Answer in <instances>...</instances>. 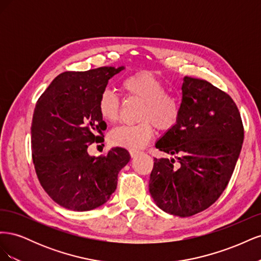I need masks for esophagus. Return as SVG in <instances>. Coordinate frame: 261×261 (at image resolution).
Instances as JSON below:
<instances>
[{"instance_id": "esophagus-1", "label": "esophagus", "mask_w": 261, "mask_h": 261, "mask_svg": "<svg viewBox=\"0 0 261 261\" xmlns=\"http://www.w3.org/2000/svg\"><path fill=\"white\" fill-rule=\"evenodd\" d=\"M140 152L137 151V150H129V154L132 158H136Z\"/></svg>"}]
</instances>
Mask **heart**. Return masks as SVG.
<instances>
[{"label":"heart","instance_id":"heart-1","mask_svg":"<svg viewBox=\"0 0 261 261\" xmlns=\"http://www.w3.org/2000/svg\"><path fill=\"white\" fill-rule=\"evenodd\" d=\"M122 88L128 97L144 102L139 120L136 125H122L109 134V140L113 146L130 150L143 148L153 135V125L160 130H168L174 126L179 116V103L167 87L153 74L138 72L126 77ZM120 100L111 90L101 93L98 109L106 122L115 123L120 116Z\"/></svg>","mask_w":261,"mask_h":261}]
</instances>
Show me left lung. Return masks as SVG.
<instances>
[{
    "instance_id": "1",
    "label": "left lung",
    "mask_w": 261,
    "mask_h": 261,
    "mask_svg": "<svg viewBox=\"0 0 261 261\" xmlns=\"http://www.w3.org/2000/svg\"><path fill=\"white\" fill-rule=\"evenodd\" d=\"M244 128L232 98L207 81L185 76L176 124L155 147L171 158H154L149 192L158 207L191 217L215 203L233 174Z\"/></svg>"
}]
</instances>
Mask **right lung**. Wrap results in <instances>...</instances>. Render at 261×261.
<instances>
[{"instance_id": "obj_1", "label": "right lung", "mask_w": 261, "mask_h": 261, "mask_svg": "<svg viewBox=\"0 0 261 261\" xmlns=\"http://www.w3.org/2000/svg\"><path fill=\"white\" fill-rule=\"evenodd\" d=\"M125 67L103 66L65 72L39 98L31 122V151L41 186L60 206L89 211L115 192L117 174L130 160L116 147L107 155H89L88 146L107 129L98 102L111 78Z\"/></svg>"}]
</instances>
